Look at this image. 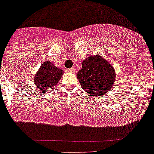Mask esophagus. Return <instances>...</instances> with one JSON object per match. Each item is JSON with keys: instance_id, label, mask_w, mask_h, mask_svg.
Listing matches in <instances>:
<instances>
[{"instance_id": "obj_1", "label": "esophagus", "mask_w": 154, "mask_h": 154, "mask_svg": "<svg viewBox=\"0 0 154 154\" xmlns=\"http://www.w3.org/2000/svg\"><path fill=\"white\" fill-rule=\"evenodd\" d=\"M68 71H69L70 72H71V73H74V69L73 68H69V69H68Z\"/></svg>"}]
</instances>
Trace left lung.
I'll return each instance as SVG.
<instances>
[{
	"mask_svg": "<svg viewBox=\"0 0 154 154\" xmlns=\"http://www.w3.org/2000/svg\"><path fill=\"white\" fill-rule=\"evenodd\" d=\"M77 77L83 90L89 95L97 97L109 92L112 88L116 71L102 57L90 56L83 61Z\"/></svg>",
	"mask_w": 154,
	"mask_h": 154,
	"instance_id": "obj_1",
	"label": "left lung"
}]
</instances>
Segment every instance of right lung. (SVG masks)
Returning <instances> with one entry per match:
<instances>
[{"label": "right lung", "mask_w": 154, "mask_h": 154, "mask_svg": "<svg viewBox=\"0 0 154 154\" xmlns=\"http://www.w3.org/2000/svg\"><path fill=\"white\" fill-rule=\"evenodd\" d=\"M63 74V70L50 61H46L37 71L33 80L37 88L45 94L57 84Z\"/></svg>", "instance_id": "1"}]
</instances>
